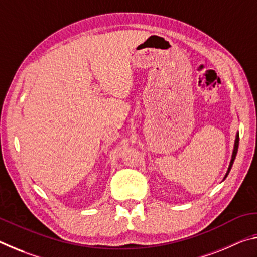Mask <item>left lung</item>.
Here are the masks:
<instances>
[{
    "mask_svg": "<svg viewBox=\"0 0 257 257\" xmlns=\"http://www.w3.org/2000/svg\"><path fill=\"white\" fill-rule=\"evenodd\" d=\"M238 145H239V135H237V137H236V143H234V149H233V153H232V159H231V162H230L228 172H227V175H225V178H227V176L229 175L230 170H231V167H232V164H233V161H234V159H236L237 151H238Z\"/></svg>",
    "mask_w": 257,
    "mask_h": 257,
    "instance_id": "left-lung-1",
    "label": "left lung"
}]
</instances>
